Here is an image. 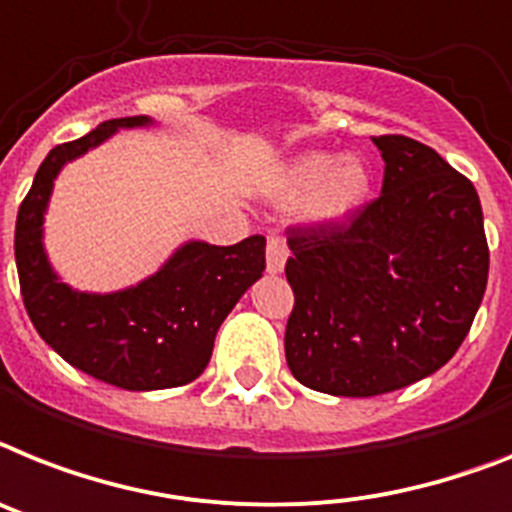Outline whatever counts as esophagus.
I'll list each match as a JSON object with an SVG mask.
<instances>
[{"instance_id": "esophagus-1", "label": "esophagus", "mask_w": 512, "mask_h": 512, "mask_svg": "<svg viewBox=\"0 0 512 512\" xmlns=\"http://www.w3.org/2000/svg\"><path fill=\"white\" fill-rule=\"evenodd\" d=\"M265 257H268V273H281L289 257V247L283 236H268V247H265Z\"/></svg>"}]
</instances>
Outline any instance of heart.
Wrapping results in <instances>:
<instances>
[{
    "label": "heart",
    "mask_w": 512,
    "mask_h": 512,
    "mask_svg": "<svg viewBox=\"0 0 512 512\" xmlns=\"http://www.w3.org/2000/svg\"><path fill=\"white\" fill-rule=\"evenodd\" d=\"M289 192H309L304 200V213L317 221H330L362 203L367 192V171L356 158L307 153L291 166Z\"/></svg>",
    "instance_id": "1"
}]
</instances>
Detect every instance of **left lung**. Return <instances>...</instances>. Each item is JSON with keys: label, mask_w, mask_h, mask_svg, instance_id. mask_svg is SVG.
<instances>
[{"label": "left lung", "mask_w": 512, "mask_h": 512, "mask_svg": "<svg viewBox=\"0 0 512 512\" xmlns=\"http://www.w3.org/2000/svg\"><path fill=\"white\" fill-rule=\"evenodd\" d=\"M380 197L289 226L286 362L312 390L369 398L432 375L482 304L489 247L474 184L429 145L372 137Z\"/></svg>", "instance_id": "left-lung-1"}]
</instances>
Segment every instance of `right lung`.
<instances>
[{"label":"right lung","mask_w":512,"mask_h":512,"mask_svg":"<svg viewBox=\"0 0 512 512\" xmlns=\"http://www.w3.org/2000/svg\"><path fill=\"white\" fill-rule=\"evenodd\" d=\"M143 124L150 119H109L49 150L17 210L15 260L30 322L64 362L124 390H163L203 375L221 322L263 276L265 236H247L231 247L184 244L156 276L117 294H80L64 286L41 244L54 179L64 163L119 127Z\"/></svg>","instance_id":"obj_1"}]
</instances>
